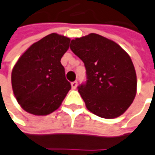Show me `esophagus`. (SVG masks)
<instances>
[{
	"mask_svg": "<svg viewBox=\"0 0 155 155\" xmlns=\"http://www.w3.org/2000/svg\"><path fill=\"white\" fill-rule=\"evenodd\" d=\"M71 84V88H77V86H78V82H77V81H74V82H72Z\"/></svg>",
	"mask_w": 155,
	"mask_h": 155,
	"instance_id": "obj_1",
	"label": "esophagus"
}]
</instances>
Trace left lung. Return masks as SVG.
Returning <instances> with one entry per match:
<instances>
[{"label": "left lung", "instance_id": "8db88e82", "mask_svg": "<svg viewBox=\"0 0 155 155\" xmlns=\"http://www.w3.org/2000/svg\"><path fill=\"white\" fill-rule=\"evenodd\" d=\"M70 48L86 68L88 80L78 92L87 109L105 119L121 116L137 94L136 71L128 54L97 34L72 39Z\"/></svg>", "mask_w": 155, "mask_h": 155}]
</instances>
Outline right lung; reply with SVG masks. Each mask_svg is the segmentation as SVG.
Returning a JSON list of instances; mask_svg holds the SVG:
<instances>
[{
  "label": "right lung",
  "instance_id": "obj_1",
  "mask_svg": "<svg viewBox=\"0 0 155 155\" xmlns=\"http://www.w3.org/2000/svg\"><path fill=\"white\" fill-rule=\"evenodd\" d=\"M70 41L66 36L51 34L28 48L16 62L12 71V91L25 111L46 116L61 106L71 89L61 63Z\"/></svg>",
  "mask_w": 155,
  "mask_h": 155
}]
</instances>
